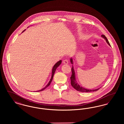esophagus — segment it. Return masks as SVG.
<instances>
[{"instance_id": "1", "label": "esophagus", "mask_w": 124, "mask_h": 124, "mask_svg": "<svg viewBox=\"0 0 124 124\" xmlns=\"http://www.w3.org/2000/svg\"><path fill=\"white\" fill-rule=\"evenodd\" d=\"M63 63L64 64H67L68 63V60L67 59H64L63 61Z\"/></svg>"}]
</instances>
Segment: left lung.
Returning <instances> with one entry per match:
<instances>
[{
    "label": "left lung",
    "instance_id": "obj_1",
    "mask_svg": "<svg viewBox=\"0 0 124 124\" xmlns=\"http://www.w3.org/2000/svg\"><path fill=\"white\" fill-rule=\"evenodd\" d=\"M101 37L102 38H103L106 41V43L110 46V44L109 43V42L108 41V39H107L106 37L104 35H102ZM70 61H71V63L73 64V60L72 58H71L70 59ZM71 72H72V73H71V86L75 89H76V90H77L78 91H79V92H85V93H88V92H95V91H98L99 89H100V88L96 89H94V90H90V89H87L85 88H84L83 87H82L81 86L79 85H78V84L77 83V81H76V78H75V71L74 70V68L73 67V65H72V67L71 68Z\"/></svg>",
    "mask_w": 124,
    "mask_h": 124
}]
</instances>
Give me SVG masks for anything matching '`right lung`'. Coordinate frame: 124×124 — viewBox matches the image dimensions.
Here are the masks:
<instances>
[{
	"mask_svg": "<svg viewBox=\"0 0 124 124\" xmlns=\"http://www.w3.org/2000/svg\"><path fill=\"white\" fill-rule=\"evenodd\" d=\"M61 62H62V61H61V60H59V61H58L57 63H56L55 64V65L53 66V69H52V77H51V79H50V81L48 82V84H47V85H46L44 88L42 89L41 90H39V91H37V92H40V91H43V90H44L48 86H49V85H50L52 81V80H53V75H54V73H55V71H56V70L57 68L59 66V65H60V64H61Z\"/></svg>",
	"mask_w": 124,
	"mask_h": 124,
	"instance_id": "add662e5",
	"label": "right lung"
}]
</instances>
